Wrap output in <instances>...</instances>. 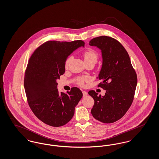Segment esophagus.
I'll return each mask as SVG.
<instances>
[{"label": "esophagus", "instance_id": "obj_1", "mask_svg": "<svg viewBox=\"0 0 159 159\" xmlns=\"http://www.w3.org/2000/svg\"><path fill=\"white\" fill-rule=\"evenodd\" d=\"M82 93H83V97H86V96L88 95V93H87V92H86V91H82Z\"/></svg>", "mask_w": 159, "mask_h": 159}]
</instances>
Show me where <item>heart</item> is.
Returning a JSON list of instances; mask_svg holds the SVG:
<instances>
[{
	"instance_id": "b5f03b06",
	"label": "heart",
	"mask_w": 159,
	"mask_h": 159,
	"mask_svg": "<svg viewBox=\"0 0 159 159\" xmlns=\"http://www.w3.org/2000/svg\"><path fill=\"white\" fill-rule=\"evenodd\" d=\"M83 58H84V61L85 63H92L95 65L97 62L98 60V55L95 50L89 48L83 53ZM70 61V58L69 57L65 62L66 68L68 67ZM86 80H87V78L83 77H79L76 80V83L80 86H83L84 85V82H86Z\"/></svg>"
}]
</instances>
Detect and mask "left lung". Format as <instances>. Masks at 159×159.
I'll use <instances>...</instances> for the list:
<instances>
[{"label":"left lung","mask_w":159,"mask_h":159,"mask_svg":"<svg viewBox=\"0 0 159 159\" xmlns=\"http://www.w3.org/2000/svg\"><path fill=\"white\" fill-rule=\"evenodd\" d=\"M91 46L102 52V66L98 86L106 90L104 97L93 90L88 93L94 99L91 110L93 117L104 123L117 121L128 111L134 98L137 75L128 53L116 39L102 36L91 39Z\"/></svg>","instance_id":"1"}]
</instances>
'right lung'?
I'll list each match as a JSON object with an SVG mask.
<instances>
[{"label":"right lung","mask_w":159,"mask_h":159,"mask_svg":"<svg viewBox=\"0 0 159 159\" xmlns=\"http://www.w3.org/2000/svg\"><path fill=\"white\" fill-rule=\"evenodd\" d=\"M84 42L48 41L39 46L29 60L24 75V89L31 111L38 119L53 127L70 121L83 94L76 87L59 93L57 80L65 72V62Z\"/></svg>","instance_id":"obj_1"}]
</instances>
